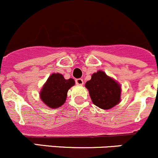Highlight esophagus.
<instances>
[{"label":"esophagus","mask_w":158,"mask_h":158,"mask_svg":"<svg viewBox=\"0 0 158 158\" xmlns=\"http://www.w3.org/2000/svg\"><path fill=\"white\" fill-rule=\"evenodd\" d=\"M76 83L77 84V85H82V84H83V79H76Z\"/></svg>","instance_id":"obj_1"}]
</instances>
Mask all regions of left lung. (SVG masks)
Segmentation results:
<instances>
[{
    "mask_svg": "<svg viewBox=\"0 0 158 158\" xmlns=\"http://www.w3.org/2000/svg\"><path fill=\"white\" fill-rule=\"evenodd\" d=\"M94 105L102 109H109L120 102L121 87L104 72L98 71L85 83Z\"/></svg>",
    "mask_w": 158,
    "mask_h": 158,
    "instance_id": "1",
    "label": "left lung"
}]
</instances>
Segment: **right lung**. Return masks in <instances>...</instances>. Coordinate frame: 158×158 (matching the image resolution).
<instances>
[{
	"instance_id": "right-lung-1",
	"label": "right lung",
	"mask_w": 158,
	"mask_h": 158,
	"mask_svg": "<svg viewBox=\"0 0 158 158\" xmlns=\"http://www.w3.org/2000/svg\"><path fill=\"white\" fill-rule=\"evenodd\" d=\"M74 84L73 79H65L63 75L52 73L41 90V99L52 109L60 107L66 101L68 90Z\"/></svg>"
}]
</instances>
